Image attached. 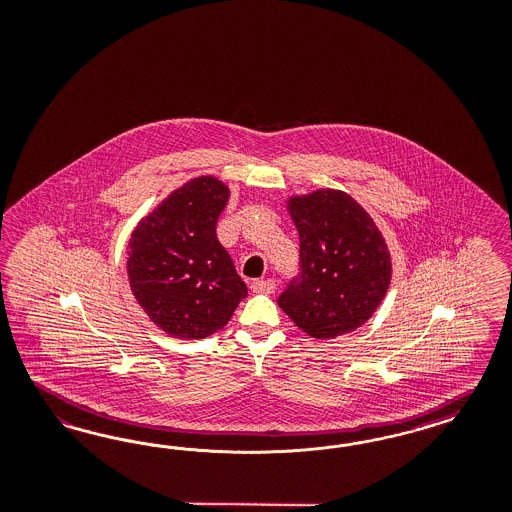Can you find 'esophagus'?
I'll return each instance as SVG.
<instances>
[{"mask_svg": "<svg viewBox=\"0 0 512 512\" xmlns=\"http://www.w3.org/2000/svg\"><path fill=\"white\" fill-rule=\"evenodd\" d=\"M251 291L253 293H266V295H270V293L276 291V282L274 280H255V282L251 283Z\"/></svg>", "mask_w": 512, "mask_h": 512, "instance_id": "1", "label": "esophagus"}]
</instances>
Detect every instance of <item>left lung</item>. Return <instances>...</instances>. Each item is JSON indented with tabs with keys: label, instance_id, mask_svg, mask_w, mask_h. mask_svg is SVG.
I'll return each mask as SVG.
<instances>
[{
	"label": "left lung",
	"instance_id": "obj_1",
	"mask_svg": "<svg viewBox=\"0 0 512 512\" xmlns=\"http://www.w3.org/2000/svg\"><path fill=\"white\" fill-rule=\"evenodd\" d=\"M299 274L278 297L283 312L314 338L352 333L371 318L391 280L388 246L350 194L323 189L295 196Z\"/></svg>",
	"mask_w": 512,
	"mask_h": 512
}]
</instances>
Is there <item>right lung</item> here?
<instances>
[{
  "instance_id": "right-lung-1",
  "label": "right lung",
  "mask_w": 512,
  "mask_h": 512,
  "mask_svg": "<svg viewBox=\"0 0 512 512\" xmlns=\"http://www.w3.org/2000/svg\"><path fill=\"white\" fill-rule=\"evenodd\" d=\"M229 189L196 177L147 215L130 238L128 280L145 314L177 338H206L225 327L246 299L217 221Z\"/></svg>"
}]
</instances>
